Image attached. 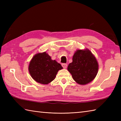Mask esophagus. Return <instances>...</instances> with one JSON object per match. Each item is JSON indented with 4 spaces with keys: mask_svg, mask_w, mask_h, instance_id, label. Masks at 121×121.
<instances>
[{
    "mask_svg": "<svg viewBox=\"0 0 121 121\" xmlns=\"http://www.w3.org/2000/svg\"><path fill=\"white\" fill-rule=\"evenodd\" d=\"M62 67L64 69H66V68H67L68 65H67V64H66V63H62Z\"/></svg>",
    "mask_w": 121,
    "mask_h": 121,
    "instance_id": "esophagus-1",
    "label": "esophagus"
}]
</instances>
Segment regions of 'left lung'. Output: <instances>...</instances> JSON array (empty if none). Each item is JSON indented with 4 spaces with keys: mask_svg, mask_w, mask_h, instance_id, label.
<instances>
[{
    "mask_svg": "<svg viewBox=\"0 0 121 121\" xmlns=\"http://www.w3.org/2000/svg\"><path fill=\"white\" fill-rule=\"evenodd\" d=\"M72 60L68 66V70L76 83L85 85L93 80L98 71V64L91 51L78 50Z\"/></svg>",
    "mask_w": 121,
    "mask_h": 121,
    "instance_id": "left-lung-1",
    "label": "left lung"
}]
</instances>
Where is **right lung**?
Returning <instances> with one entry per match:
<instances>
[{"label": "right lung", "instance_id": "add662e5", "mask_svg": "<svg viewBox=\"0 0 121 121\" xmlns=\"http://www.w3.org/2000/svg\"><path fill=\"white\" fill-rule=\"evenodd\" d=\"M63 68L52 60L46 52L35 55L30 61L29 70L34 80L42 84H48L55 78L59 70Z\"/></svg>", "mask_w": 121, "mask_h": 121}]
</instances>
